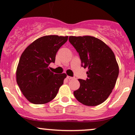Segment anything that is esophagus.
<instances>
[{"label":"esophagus","instance_id":"1","mask_svg":"<svg viewBox=\"0 0 135 135\" xmlns=\"http://www.w3.org/2000/svg\"><path fill=\"white\" fill-rule=\"evenodd\" d=\"M67 78L69 79V80H72V79H74V77H71V76H67Z\"/></svg>","mask_w":135,"mask_h":135}]
</instances>
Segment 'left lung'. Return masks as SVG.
<instances>
[{
	"instance_id": "1",
	"label": "left lung",
	"mask_w": 135,
	"mask_h": 135,
	"mask_svg": "<svg viewBox=\"0 0 135 135\" xmlns=\"http://www.w3.org/2000/svg\"><path fill=\"white\" fill-rule=\"evenodd\" d=\"M79 54L81 66L88 68V78L79 79L80 86L74 95L86 106L99 105L112 91L119 74V66L112 50L102 40L91 36H69Z\"/></svg>"
}]
</instances>
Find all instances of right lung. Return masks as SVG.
<instances>
[{"instance_id":"right-lung-1","label":"right lung","mask_w":135,"mask_h":135,"mask_svg":"<svg viewBox=\"0 0 135 135\" xmlns=\"http://www.w3.org/2000/svg\"><path fill=\"white\" fill-rule=\"evenodd\" d=\"M68 36L49 35L31 43L21 54L16 70V80L26 99L35 104H46L56 97L66 74H54L49 65L55 62L59 49Z\"/></svg>"}]
</instances>
